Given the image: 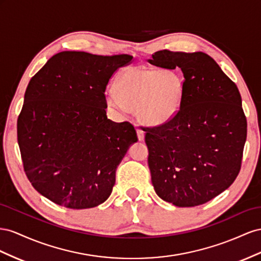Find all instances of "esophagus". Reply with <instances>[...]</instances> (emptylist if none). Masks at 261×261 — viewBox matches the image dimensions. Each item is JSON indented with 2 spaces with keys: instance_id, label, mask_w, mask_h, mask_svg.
Segmentation results:
<instances>
[{
  "instance_id": "obj_1",
  "label": "esophagus",
  "mask_w": 261,
  "mask_h": 261,
  "mask_svg": "<svg viewBox=\"0 0 261 261\" xmlns=\"http://www.w3.org/2000/svg\"><path fill=\"white\" fill-rule=\"evenodd\" d=\"M137 133H138V139L139 141H143L144 140V131L142 129L138 128L137 129Z\"/></svg>"
}]
</instances>
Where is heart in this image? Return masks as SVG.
I'll list each match as a JSON object with an SVG mask.
<instances>
[{
    "label": "heart",
    "instance_id": "heart-1",
    "mask_svg": "<svg viewBox=\"0 0 261 261\" xmlns=\"http://www.w3.org/2000/svg\"><path fill=\"white\" fill-rule=\"evenodd\" d=\"M184 80L173 70L131 66L118 79L117 88L106 92L108 107L118 114L138 108L140 118L158 125L172 120L180 108Z\"/></svg>",
    "mask_w": 261,
    "mask_h": 261
}]
</instances>
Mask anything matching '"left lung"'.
I'll list each match as a JSON object with an SVG mask.
<instances>
[{
	"label": "left lung",
	"instance_id": "left-lung-1",
	"mask_svg": "<svg viewBox=\"0 0 261 261\" xmlns=\"http://www.w3.org/2000/svg\"><path fill=\"white\" fill-rule=\"evenodd\" d=\"M148 62L180 69L185 77L177 115L145 129L154 189L176 206L203 204L227 189L241 170L247 121L240 91L203 52L165 49Z\"/></svg>",
	"mask_w": 261,
	"mask_h": 261
}]
</instances>
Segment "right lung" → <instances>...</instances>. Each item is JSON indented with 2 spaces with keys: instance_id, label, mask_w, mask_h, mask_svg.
Listing matches in <instances>:
<instances>
[{
  "instance_id": "obj_1",
  "label": "right lung",
  "mask_w": 261,
  "mask_h": 261,
  "mask_svg": "<svg viewBox=\"0 0 261 261\" xmlns=\"http://www.w3.org/2000/svg\"><path fill=\"white\" fill-rule=\"evenodd\" d=\"M129 55L62 51L32 77L17 119L25 174L40 195L69 209L97 206L138 141L130 122L107 118L106 87Z\"/></svg>"
}]
</instances>
